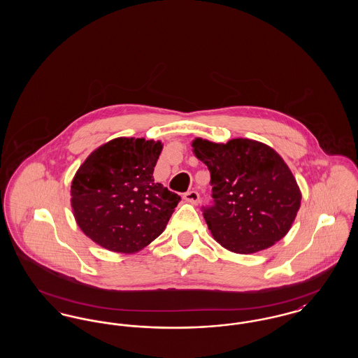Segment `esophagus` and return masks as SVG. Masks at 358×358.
<instances>
[{"label": "esophagus", "mask_w": 358, "mask_h": 358, "mask_svg": "<svg viewBox=\"0 0 358 358\" xmlns=\"http://www.w3.org/2000/svg\"><path fill=\"white\" fill-rule=\"evenodd\" d=\"M184 200L190 204L197 205L200 203V194L196 190H190L184 194Z\"/></svg>", "instance_id": "34e87169"}]
</instances>
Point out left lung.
<instances>
[{
  "instance_id": "1",
  "label": "left lung",
  "mask_w": 358,
  "mask_h": 358,
  "mask_svg": "<svg viewBox=\"0 0 358 358\" xmlns=\"http://www.w3.org/2000/svg\"><path fill=\"white\" fill-rule=\"evenodd\" d=\"M210 171L213 205L204 219L213 238L236 254H254L289 232L301 206V190L273 148L247 138L192 142Z\"/></svg>"
}]
</instances>
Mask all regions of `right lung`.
<instances>
[{
  "mask_svg": "<svg viewBox=\"0 0 358 358\" xmlns=\"http://www.w3.org/2000/svg\"><path fill=\"white\" fill-rule=\"evenodd\" d=\"M159 141L115 138L87 157L71 185L75 220L103 248L134 254L158 238L181 200L154 182Z\"/></svg>",
  "mask_w": 358,
  "mask_h": 358,
  "instance_id": "add662e5",
  "label": "right lung"
}]
</instances>
